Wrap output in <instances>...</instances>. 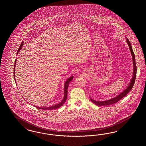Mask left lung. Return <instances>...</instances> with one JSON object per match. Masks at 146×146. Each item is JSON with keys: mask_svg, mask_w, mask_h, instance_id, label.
<instances>
[{"mask_svg": "<svg viewBox=\"0 0 146 146\" xmlns=\"http://www.w3.org/2000/svg\"><path fill=\"white\" fill-rule=\"evenodd\" d=\"M126 42L128 44L129 48L130 50L131 53L132 54L133 59V77L132 79L131 80V82L129 83V84L128 86V87L124 90L123 92H122L121 93L119 94L118 95H117V96L113 97L111 99L106 100V101H97L96 100H93L92 98L90 97V99L91 100V101L93 102V103H94L95 104L98 106H110L111 104H115V103L118 102L120 100H121V98H123V97H125L127 94H128L130 90L132 89L133 85L134 84L135 79H136V74H137V66H136V63H135V55L134 53L133 52V51L132 48L131 46V44L130 42L128 40V39H126Z\"/></svg>", "mask_w": 146, "mask_h": 146, "instance_id": "left-lung-1", "label": "left lung"}]
</instances>
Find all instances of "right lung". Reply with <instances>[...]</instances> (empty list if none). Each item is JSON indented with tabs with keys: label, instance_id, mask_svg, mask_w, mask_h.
Instances as JSON below:
<instances>
[{
	"label": "right lung",
	"instance_id": "1",
	"mask_svg": "<svg viewBox=\"0 0 146 146\" xmlns=\"http://www.w3.org/2000/svg\"><path fill=\"white\" fill-rule=\"evenodd\" d=\"M23 44V42H22L20 46V48L19 49H18V52H17V54L19 53V52L20 51V50L21 49V48L22 47V45ZM16 62H17V59L15 60V64H14V78L15 79V64H16ZM73 79V76H71V77H70L69 78H68L67 79L66 81H65V84H64V98L62 100V101L60 102L59 103H58L57 104H56L54 106H49V107H44V108H40V107H36V106H34L40 109V110H53V109H57L60 108V106H62L64 103L66 102V101L67 97V89H68V87L69 86V84L70 82H71V81Z\"/></svg>",
	"mask_w": 146,
	"mask_h": 146
}]
</instances>
